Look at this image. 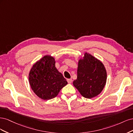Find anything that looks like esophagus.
<instances>
[{
  "instance_id": "obj_1",
  "label": "esophagus",
  "mask_w": 133,
  "mask_h": 133,
  "mask_svg": "<svg viewBox=\"0 0 133 133\" xmlns=\"http://www.w3.org/2000/svg\"><path fill=\"white\" fill-rule=\"evenodd\" d=\"M72 81H73V80H72L71 79H67V82L69 84H71L72 83Z\"/></svg>"
}]
</instances>
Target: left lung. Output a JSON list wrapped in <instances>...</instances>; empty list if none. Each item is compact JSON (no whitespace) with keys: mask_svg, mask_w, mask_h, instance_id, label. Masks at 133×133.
<instances>
[{"mask_svg":"<svg viewBox=\"0 0 133 133\" xmlns=\"http://www.w3.org/2000/svg\"><path fill=\"white\" fill-rule=\"evenodd\" d=\"M107 73L100 60L85 52L78 63L77 79L73 85L83 97L91 99L98 95L105 87Z\"/></svg>","mask_w":133,"mask_h":133,"instance_id":"obj_1","label":"left lung"}]
</instances>
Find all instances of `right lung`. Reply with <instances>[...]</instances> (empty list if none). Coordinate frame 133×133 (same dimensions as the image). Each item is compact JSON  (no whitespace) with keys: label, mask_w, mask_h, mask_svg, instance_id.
Listing matches in <instances>:
<instances>
[{"label":"right lung","mask_w":133,"mask_h":133,"mask_svg":"<svg viewBox=\"0 0 133 133\" xmlns=\"http://www.w3.org/2000/svg\"><path fill=\"white\" fill-rule=\"evenodd\" d=\"M29 83L34 93L44 100L56 97L68 84L55 67V58L50 55L44 56L33 64L29 73Z\"/></svg>","instance_id":"right-lung-1"}]
</instances>
